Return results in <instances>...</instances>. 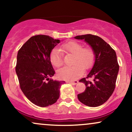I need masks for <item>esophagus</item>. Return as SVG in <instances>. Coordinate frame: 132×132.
<instances>
[{"label":"esophagus","instance_id":"34e87169","mask_svg":"<svg viewBox=\"0 0 132 132\" xmlns=\"http://www.w3.org/2000/svg\"><path fill=\"white\" fill-rule=\"evenodd\" d=\"M67 82L70 83V84H72L75 85V84H77L79 82L77 80H74V81H67Z\"/></svg>","mask_w":132,"mask_h":132}]
</instances>
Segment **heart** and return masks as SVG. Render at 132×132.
<instances>
[{"label":"heart","instance_id":"1","mask_svg":"<svg viewBox=\"0 0 132 132\" xmlns=\"http://www.w3.org/2000/svg\"><path fill=\"white\" fill-rule=\"evenodd\" d=\"M63 53L73 56L71 66L65 67L57 72L59 78L64 80H75L82 75L84 70L86 71L93 67L95 62V54L91 47H84L82 43L70 41L64 43L60 48H54L50 55L52 64L56 68H59L63 64Z\"/></svg>","mask_w":132,"mask_h":132}]
</instances>
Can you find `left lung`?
<instances>
[{"instance_id": "left-lung-1", "label": "left lung", "mask_w": 132, "mask_h": 132, "mask_svg": "<svg viewBox=\"0 0 132 132\" xmlns=\"http://www.w3.org/2000/svg\"><path fill=\"white\" fill-rule=\"evenodd\" d=\"M76 39H85L95 52V61L87 76L79 80L86 85L84 93L77 95L79 100L89 107H97L105 103L112 94L116 86L119 64L115 51L109 44L97 35H78ZM91 78L93 81H89Z\"/></svg>"}]
</instances>
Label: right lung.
I'll return each instance as SVG.
<instances>
[{"label":"right lung","instance_id":"obj_1","mask_svg":"<svg viewBox=\"0 0 132 132\" xmlns=\"http://www.w3.org/2000/svg\"><path fill=\"white\" fill-rule=\"evenodd\" d=\"M59 42L48 35H36L18 52L15 71L20 87L29 100L40 107L56 102L61 85L65 83L49 79L55 73L50 55Z\"/></svg>","mask_w":132,"mask_h":132}]
</instances>
